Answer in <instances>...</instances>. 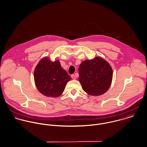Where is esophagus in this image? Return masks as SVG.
<instances>
[{
	"mask_svg": "<svg viewBox=\"0 0 147 147\" xmlns=\"http://www.w3.org/2000/svg\"><path fill=\"white\" fill-rule=\"evenodd\" d=\"M71 78H72V79H76L75 75H71Z\"/></svg>",
	"mask_w": 147,
	"mask_h": 147,
	"instance_id": "34e87169",
	"label": "esophagus"
}]
</instances>
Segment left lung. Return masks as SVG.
Segmentation results:
<instances>
[{
  "mask_svg": "<svg viewBox=\"0 0 147 147\" xmlns=\"http://www.w3.org/2000/svg\"><path fill=\"white\" fill-rule=\"evenodd\" d=\"M79 80L83 89L89 95H102L112 82L113 69L106 61L100 57L85 60L79 67Z\"/></svg>",
  "mask_w": 147,
  "mask_h": 147,
  "instance_id": "left-lung-1",
  "label": "left lung"
}]
</instances>
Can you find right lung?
<instances>
[{
	"label": "right lung",
	"mask_w": 147,
	"mask_h": 147,
	"mask_svg": "<svg viewBox=\"0 0 147 147\" xmlns=\"http://www.w3.org/2000/svg\"><path fill=\"white\" fill-rule=\"evenodd\" d=\"M34 82L41 93L46 97H58L63 93L71 78L58 60L52 62L45 57L37 64L34 72Z\"/></svg>",
	"instance_id": "1"
}]
</instances>
